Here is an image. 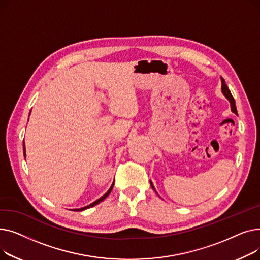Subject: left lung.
Masks as SVG:
<instances>
[{
  "label": "left lung",
  "instance_id": "8db88e82",
  "mask_svg": "<svg viewBox=\"0 0 260 260\" xmlns=\"http://www.w3.org/2000/svg\"><path fill=\"white\" fill-rule=\"evenodd\" d=\"M221 90H222L223 94L225 95V97L228 98V100H229V101H230V103H231L232 112L235 113V114H237V109H236V105H235V100H234V98H233V95H232V93H231V91H230L229 87L226 86V84H225V81H224V79H223V78H221ZM151 185H152V187L154 188V185H153L152 181H151ZM154 189H155V188H154Z\"/></svg>",
  "mask_w": 260,
  "mask_h": 260
}]
</instances>
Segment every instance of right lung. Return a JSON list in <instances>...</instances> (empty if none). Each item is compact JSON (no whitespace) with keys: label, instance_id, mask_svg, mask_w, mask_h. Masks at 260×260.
Listing matches in <instances>:
<instances>
[{"label":"right lung","instance_id":"add662e5","mask_svg":"<svg viewBox=\"0 0 260 260\" xmlns=\"http://www.w3.org/2000/svg\"><path fill=\"white\" fill-rule=\"evenodd\" d=\"M23 147H24V155H25V144L23 143ZM113 187H114V183H113V185L109 187V189L107 190V193L105 194V195H103L101 198H99L98 200H95L94 202H92L91 204H89V206H87V207H84V208H82V209H78V210H76V211H83V210H86V209H89V208H91V207H93V206H95V204H98V203H100L101 201H103L108 195H109V193L112 192V189H113Z\"/></svg>","mask_w":260,"mask_h":260}]
</instances>
